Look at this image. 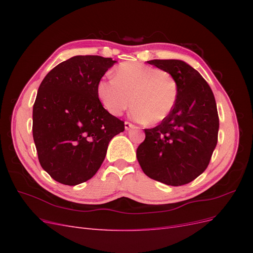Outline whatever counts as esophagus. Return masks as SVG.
Instances as JSON below:
<instances>
[{"label":"esophagus","instance_id":"1","mask_svg":"<svg viewBox=\"0 0 253 253\" xmlns=\"http://www.w3.org/2000/svg\"><path fill=\"white\" fill-rule=\"evenodd\" d=\"M125 127H126V131H127V129H131V128L135 127V126H134L133 124H131V122L126 121V124H125Z\"/></svg>","mask_w":253,"mask_h":253}]
</instances>
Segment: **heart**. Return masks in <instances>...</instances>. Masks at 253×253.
I'll return each instance as SVG.
<instances>
[{
	"mask_svg": "<svg viewBox=\"0 0 253 253\" xmlns=\"http://www.w3.org/2000/svg\"><path fill=\"white\" fill-rule=\"evenodd\" d=\"M97 95L114 116L124 114L133 102L132 117L155 125L171 114L178 88L173 76L166 71L139 62H125L115 68L113 79L99 81Z\"/></svg>",
	"mask_w": 253,
	"mask_h": 253,
	"instance_id": "heart-1",
	"label": "heart"
}]
</instances>
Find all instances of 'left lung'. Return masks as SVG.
<instances>
[{"mask_svg": "<svg viewBox=\"0 0 253 253\" xmlns=\"http://www.w3.org/2000/svg\"><path fill=\"white\" fill-rule=\"evenodd\" d=\"M173 76L178 95L174 109L162 124L144 128L145 139L136 156L144 174L169 186H181L208 167L216 147L219 119L209 84L180 60H151Z\"/></svg>", "mask_w": 253, "mask_h": 253, "instance_id": "1", "label": "left lung"}]
</instances>
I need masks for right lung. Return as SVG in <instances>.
I'll use <instances>...</instances> for the list:
<instances>
[{
  "mask_svg": "<svg viewBox=\"0 0 253 253\" xmlns=\"http://www.w3.org/2000/svg\"><path fill=\"white\" fill-rule=\"evenodd\" d=\"M116 62L75 56L45 76L33 109V136L43 170L56 181L76 186L101 167L111 139L125 122L106 111L97 84Z\"/></svg>",
  "mask_w": 253,
  "mask_h": 253,
  "instance_id": "right-lung-1",
  "label": "right lung"
}]
</instances>
